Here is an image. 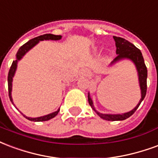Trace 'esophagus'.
Here are the masks:
<instances>
[{"mask_svg": "<svg viewBox=\"0 0 158 158\" xmlns=\"http://www.w3.org/2000/svg\"><path fill=\"white\" fill-rule=\"evenodd\" d=\"M82 74H84V76H88L89 71H87V70H83V71H82Z\"/></svg>", "mask_w": 158, "mask_h": 158, "instance_id": "1", "label": "esophagus"}]
</instances>
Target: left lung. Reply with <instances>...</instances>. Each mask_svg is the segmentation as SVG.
<instances>
[{
  "mask_svg": "<svg viewBox=\"0 0 158 158\" xmlns=\"http://www.w3.org/2000/svg\"><path fill=\"white\" fill-rule=\"evenodd\" d=\"M114 40L115 41L116 45V56L114 60L111 62V65L115 63V62L123 60V59H129L131 60V61L133 62L136 67L138 72V77H139V83H140V93H141V98H140V102L137 105L135 106V108L133 109L131 111L122 114H101V113L98 112L94 106H93V100L91 98L90 94L88 93V103L92 107V109L95 111L98 115L99 116L100 118H102L103 119L105 120H109V121H117V120H124L126 119L129 117H131L133 114H134L136 109H138V107L140 106V103L142 102V100L144 99V98L147 94V66L145 65V61H144L143 56L142 54L140 52V50L137 49L135 46L131 44V42H129L128 40L120 38V37L114 36Z\"/></svg>",
  "mask_w": 158,
  "mask_h": 158,
  "instance_id": "1",
  "label": "left lung"
}]
</instances>
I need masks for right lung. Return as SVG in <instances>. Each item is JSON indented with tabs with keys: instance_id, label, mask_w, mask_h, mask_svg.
<instances>
[{
	"instance_id": "right-lung-1",
	"label": "right lung",
	"mask_w": 158,
	"mask_h": 158,
	"mask_svg": "<svg viewBox=\"0 0 158 158\" xmlns=\"http://www.w3.org/2000/svg\"><path fill=\"white\" fill-rule=\"evenodd\" d=\"M61 39V36L60 35H55V34H51V33H47V34H44V35H40L39 37H36L33 40H30L28 42H27L26 44H24L23 45L21 46L20 49H18V53L16 55V60H13L12 64L11 65V68L9 70V73H8V77H7V81H8V92H9V98H10V100L11 102L13 103L12 102V98H11V87H12V78L14 77L15 71L17 70V66H18V60H20L21 59L23 58L26 53L33 48V46H35L40 42V41H42V40H59ZM60 109H58L57 111H55L54 113H51L49 114H47V115L41 116V117H38V118H30V117H27V116L23 115L24 117L27 119H29L31 121H47V120H49L51 119L54 117L58 114Z\"/></svg>"
}]
</instances>
